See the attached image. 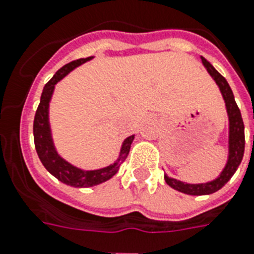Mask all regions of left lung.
Masks as SVG:
<instances>
[{"label": "left lung", "mask_w": 254, "mask_h": 254, "mask_svg": "<svg viewBox=\"0 0 254 254\" xmlns=\"http://www.w3.org/2000/svg\"><path fill=\"white\" fill-rule=\"evenodd\" d=\"M201 59L210 75L214 78L216 84L219 86L220 91H222V95L224 98V102H226V108H227L228 119H230V156H228L227 166L223 170V172L220 174V176L214 181L206 183V184H184V183H181L176 179L164 176V180L171 188H174V189L181 191V193L190 195L211 194L214 191L219 190L220 188H223L224 185L227 184L231 177L234 176V174L240 166L245 148L244 123H243L240 109H239L238 104L235 102L234 94H232L230 84H228V82L223 75H220L214 69L213 65L207 60L203 59V57H201Z\"/></svg>", "instance_id": "1"}]
</instances>
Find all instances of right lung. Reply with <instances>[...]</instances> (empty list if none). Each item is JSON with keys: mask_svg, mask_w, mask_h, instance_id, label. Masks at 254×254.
Segmentation results:
<instances>
[{"mask_svg": "<svg viewBox=\"0 0 254 254\" xmlns=\"http://www.w3.org/2000/svg\"><path fill=\"white\" fill-rule=\"evenodd\" d=\"M92 57H87V59H79L75 61L66 64L65 66L57 71L52 77V79L49 80L48 83L44 86L43 94H41L40 103L36 109L34 119V142L35 148L38 152L39 159L41 160L43 166L47 168L48 172L53 175L56 179H59L64 184L70 185V187L77 188H87L94 187V185L102 184L104 181L109 180L113 175L116 174L119 168H120V163L125 160V158L129 154L130 150L131 142L134 139V135L127 137L123 143V148H121L120 158L117 159V162L112 166H108L106 168L96 171H82L79 168H75L71 164L66 163L64 159H61L57 152H56L55 147H53L52 138H51V130H49L48 124V106L51 96H52L53 88L55 84L59 80L63 79L70 70H73L74 67H77L80 64L86 63L88 60H91Z\"/></svg>", "mask_w": 254, "mask_h": 254, "instance_id": "obj_1", "label": "right lung"}]
</instances>
